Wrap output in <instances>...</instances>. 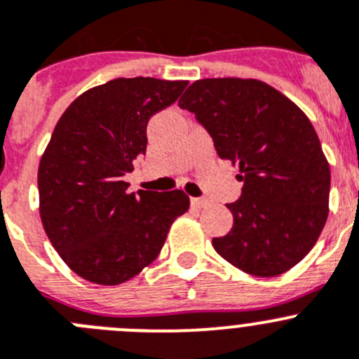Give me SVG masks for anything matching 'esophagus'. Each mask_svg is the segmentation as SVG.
Masks as SVG:
<instances>
[{"label": "esophagus", "instance_id": "1", "mask_svg": "<svg viewBox=\"0 0 359 359\" xmlns=\"http://www.w3.org/2000/svg\"><path fill=\"white\" fill-rule=\"evenodd\" d=\"M190 205H192L194 208H206V206L210 205V201H206V199H199V197H192V199H190Z\"/></svg>", "mask_w": 359, "mask_h": 359}]
</instances>
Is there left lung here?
Returning a JSON list of instances; mask_svg holds the SVG:
<instances>
[{"instance_id":"8db88e82","label":"left lung","mask_w":359,"mask_h":359,"mask_svg":"<svg viewBox=\"0 0 359 359\" xmlns=\"http://www.w3.org/2000/svg\"><path fill=\"white\" fill-rule=\"evenodd\" d=\"M177 104L196 115L244 182L238 201L226 205L231 231L213 238V249L251 276L290 271L330 213V163L310 119L274 87L242 78L194 81Z\"/></svg>"}]
</instances>
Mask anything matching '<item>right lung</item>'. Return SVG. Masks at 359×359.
Here are the masks:
<instances>
[{
    "instance_id": "add662e5",
    "label": "right lung",
    "mask_w": 359,
    "mask_h": 359,
    "mask_svg": "<svg viewBox=\"0 0 359 359\" xmlns=\"http://www.w3.org/2000/svg\"><path fill=\"white\" fill-rule=\"evenodd\" d=\"M187 85L117 78L88 88L58 119L39 163V210L53 248L80 278L114 287L137 276L189 210L183 190L130 194L123 180L146 154L151 115Z\"/></svg>"
}]
</instances>
